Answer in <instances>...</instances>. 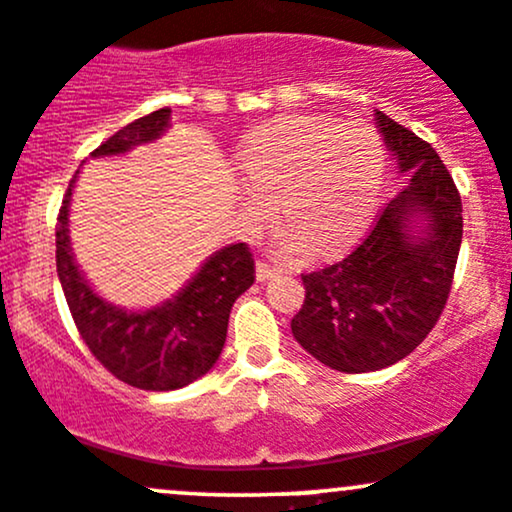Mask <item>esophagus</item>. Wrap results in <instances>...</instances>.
<instances>
[{
	"label": "esophagus",
	"mask_w": 512,
	"mask_h": 512,
	"mask_svg": "<svg viewBox=\"0 0 512 512\" xmlns=\"http://www.w3.org/2000/svg\"><path fill=\"white\" fill-rule=\"evenodd\" d=\"M276 273H278V268L271 266V263H266V261L256 263V278L261 280V283H263V280H271L273 276H276Z\"/></svg>",
	"instance_id": "1"
}]
</instances>
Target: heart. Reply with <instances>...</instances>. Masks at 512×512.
I'll return each mask as SVG.
<instances>
[{"label": "heart", "instance_id": "obj_1", "mask_svg": "<svg viewBox=\"0 0 512 512\" xmlns=\"http://www.w3.org/2000/svg\"><path fill=\"white\" fill-rule=\"evenodd\" d=\"M249 183L241 188L244 214L254 227L278 210L285 219L278 251L298 256L342 249L371 217L383 183L381 139L364 124L315 114H288L258 126L241 148Z\"/></svg>", "mask_w": 512, "mask_h": 512}]
</instances>
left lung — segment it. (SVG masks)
<instances>
[{
    "instance_id": "8db88e82",
    "label": "left lung",
    "mask_w": 512,
    "mask_h": 512,
    "mask_svg": "<svg viewBox=\"0 0 512 512\" xmlns=\"http://www.w3.org/2000/svg\"><path fill=\"white\" fill-rule=\"evenodd\" d=\"M376 124L408 185L351 254L302 276L305 302L290 322L302 349L342 373L378 371L425 342L464 232L459 190L437 151L378 109Z\"/></svg>"
}]
</instances>
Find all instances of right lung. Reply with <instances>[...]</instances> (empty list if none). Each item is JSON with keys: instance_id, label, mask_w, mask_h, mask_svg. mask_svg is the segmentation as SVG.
Instances as JSON below:
<instances>
[{"instance_id": "right-lung-1", "label": "right lung", "mask_w": 512, "mask_h": 512, "mask_svg": "<svg viewBox=\"0 0 512 512\" xmlns=\"http://www.w3.org/2000/svg\"><path fill=\"white\" fill-rule=\"evenodd\" d=\"M168 126L170 109H156L122 126L92 151V158L119 156L134 146L151 144ZM75 178L58 214L56 266L82 342L112 376L141 390H175L205 376L227 342L232 305L256 278L249 246L229 244L214 251L188 285L161 305L124 310L100 298L75 263L68 236Z\"/></svg>"}]
</instances>
